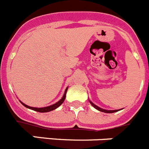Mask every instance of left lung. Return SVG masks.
Wrapping results in <instances>:
<instances>
[{"label":"left lung","mask_w":149,"mask_h":149,"mask_svg":"<svg viewBox=\"0 0 149 149\" xmlns=\"http://www.w3.org/2000/svg\"><path fill=\"white\" fill-rule=\"evenodd\" d=\"M89 102H90V103H91V106H93V107H95L96 109H97L98 111H102V112H105V113H114V112H116V111H119V110H106V109H101V108H100V107H98V106H97L96 105L94 104L93 103H91V102L90 101V100H89Z\"/></svg>","instance_id":"8db88e82"}]
</instances>
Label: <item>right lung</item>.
<instances>
[{
	"label": "right lung",
	"mask_w": 149,
	"mask_h": 149,
	"mask_svg": "<svg viewBox=\"0 0 149 149\" xmlns=\"http://www.w3.org/2000/svg\"><path fill=\"white\" fill-rule=\"evenodd\" d=\"M67 89H68V87H67V88H66V89H65V92H64L63 97H62V99L60 100L59 101H58V103H56L55 104H53V105H52V106H47V107H43V108L31 107V106H27V105L24 104V103H22V102H20V103H21L22 104L24 105V106H25V107L28 108V109H32V110H34V111H38V112H49V111H52V110H54V109H57V108H58L60 106H61V104H62L63 103V101H64V100H65V94H66V91H67Z\"/></svg>",
	"instance_id": "obj_1"
}]
</instances>
